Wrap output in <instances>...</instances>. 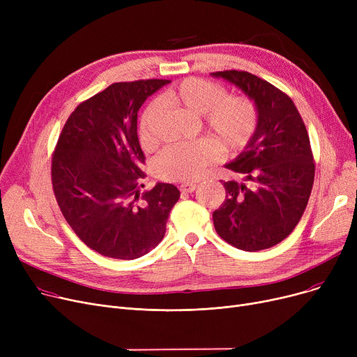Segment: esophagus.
Masks as SVG:
<instances>
[{
  "instance_id": "34e87169",
  "label": "esophagus",
  "mask_w": 357,
  "mask_h": 357,
  "mask_svg": "<svg viewBox=\"0 0 357 357\" xmlns=\"http://www.w3.org/2000/svg\"><path fill=\"white\" fill-rule=\"evenodd\" d=\"M179 190H181L182 194H191V192H194L197 190V183H190V182L182 183L179 186Z\"/></svg>"
}]
</instances>
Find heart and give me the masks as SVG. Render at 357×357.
I'll return each instance as SVG.
<instances>
[{
	"mask_svg": "<svg viewBox=\"0 0 357 357\" xmlns=\"http://www.w3.org/2000/svg\"><path fill=\"white\" fill-rule=\"evenodd\" d=\"M163 102L204 116V124L226 150L245 147L257 128L259 116L255 102L245 96H227L218 84L198 78H186L167 89ZM159 111L156 102L150 104L140 120V139L144 144L152 143L150 130ZM220 156L218 146L208 139L166 146L155 159V171L165 181H191L201 176L205 167Z\"/></svg>",
	"mask_w": 357,
	"mask_h": 357,
	"instance_id": "heart-1",
	"label": "heart"
}]
</instances>
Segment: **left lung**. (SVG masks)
Masks as SVG:
<instances>
[{
    "instance_id": "8db88e82",
    "label": "left lung",
    "mask_w": 357,
    "mask_h": 357,
    "mask_svg": "<svg viewBox=\"0 0 357 357\" xmlns=\"http://www.w3.org/2000/svg\"><path fill=\"white\" fill-rule=\"evenodd\" d=\"M253 100L259 123L245 150L230 163L243 181L224 182L226 199L213 213L218 236L231 246L256 252L287 238L308 204L315 165L305 124L292 100L245 70L211 73Z\"/></svg>"
}]
</instances>
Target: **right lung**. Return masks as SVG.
<instances>
[{
	"label": "right lung",
	"mask_w": 357,
	"mask_h": 357,
	"mask_svg": "<svg viewBox=\"0 0 357 357\" xmlns=\"http://www.w3.org/2000/svg\"><path fill=\"white\" fill-rule=\"evenodd\" d=\"M166 79L117 82L81 102L63 126L52 158L59 208L85 245L97 253L133 260L162 241L179 199L172 183L140 194L144 155L137 112Z\"/></svg>",
	"instance_id": "1"
}]
</instances>
